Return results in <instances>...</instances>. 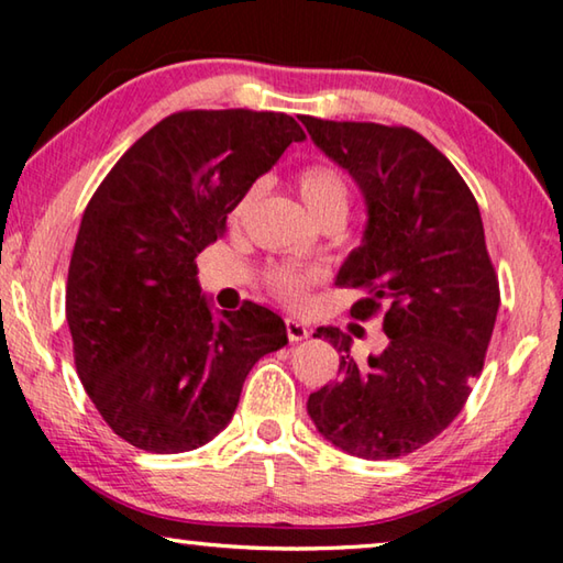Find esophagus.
<instances>
[{"label": "esophagus", "instance_id": "34e87169", "mask_svg": "<svg viewBox=\"0 0 563 563\" xmlns=\"http://www.w3.org/2000/svg\"><path fill=\"white\" fill-rule=\"evenodd\" d=\"M284 327H287V336H289L291 344L303 342V339L309 336L307 324H301V321H297V319H287V321H284Z\"/></svg>", "mask_w": 563, "mask_h": 563}]
</instances>
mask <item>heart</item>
Instances as JSON below:
<instances>
[{"instance_id":"obj_1","label":"heart","mask_w":563,"mask_h":563,"mask_svg":"<svg viewBox=\"0 0 563 563\" xmlns=\"http://www.w3.org/2000/svg\"><path fill=\"white\" fill-rule=\"evenodd\" d=\"M299 195L303 199V205L311 209V214L324 219L327 214L336 209H344L349 205V191H346V181L342 179L334 167L329 164H307V167L299 169ZM266 287L274 291L276 297L289 301V303H299L307 297V289L319 279L317 272H301V269H291V266H274V269L266 272Z\"/></svg>"}]
</instances>
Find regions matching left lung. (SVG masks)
<instances>
[{"instance_id": "8db88e82", "label": "left lung", "mask_w": 563, "mask_h": 563, "mask_svg": "<svg viewBox=\"0 0 563 563\" xmlns=\"http://www.w3.org/2000/svg\"><path fill=\"white\" fill-rule=\"evenodd\" d=\"M329 159L366 199L364 242L336 282L364 289L354 319L384 311L386 346L364 364L352 336L319 327L336 349L339 379L309 396L319 434L346 454L396 459L459 417L484 368L499 311V279L478 205L462 174L409 126L301 117Z\"/></svg>"}]
</instances>
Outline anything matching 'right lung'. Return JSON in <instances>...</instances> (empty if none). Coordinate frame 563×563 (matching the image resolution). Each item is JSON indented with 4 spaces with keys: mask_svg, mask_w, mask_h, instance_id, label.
Wrapping results in <instances>:
<instances>
[{
    "mask_svg": "<svg viewBox=\"0 0 563 563\" xmlns=\"http://www.w3.org/2000/svg\"><path fill=\"white\" fill-rule=\"evenodd\" d=\"M301 140L279 112H177L129 146L89 199L67 279L74 364L101 419L132 446L207 444L232 421L252 366L289 342L282 317L254 301L211 314L197 256Z\"/></svg>",
    "mask_w": 563,
    "mask_h": 563,
    "instance_id": "1",
    "label": "right lung"
}]
</instances>
